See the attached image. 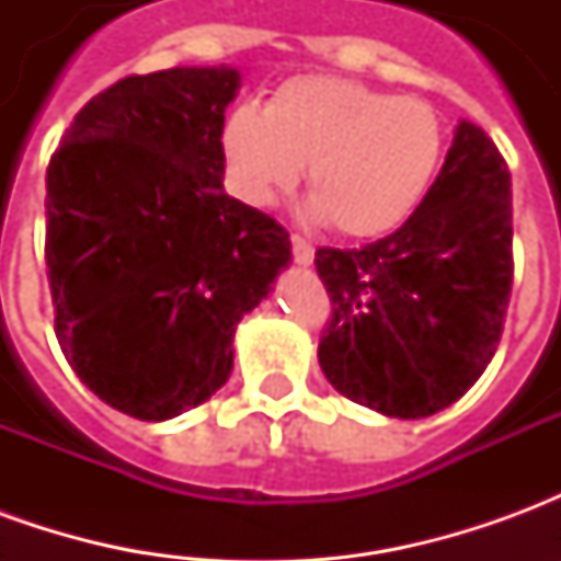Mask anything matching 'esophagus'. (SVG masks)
I'll use <instances>...</instances> for the list:
<instances>
[{
	"label": "esophagus",
	"mask_w": 561,
	"mask_h": 561,
	"mask_svg": "<svg viewBox=\"0 0 561 561\" xmlns=\"http://www.w3.org/2000/svg\"><path fill=\"white\" fill-rule=\"evenodd\" d=\"M291 255L297 264H304V267H309L312 261H316V249H312V243L309 240H304L300 233H294L291 237Z\"/></svg>",
	"instance_id": "esophagus-1"
}]
</instances>
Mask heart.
Returning a JSON list of instances; mask_svg holds the SVG:
<instances>
[{"label":"heart","instance_id":"b5f03b06","mask_svg":"<svg viewBox=\"0 0 561 561\" xmlns=\"http://www.w3.org/2000/svg\"><path fill=\"white\" fill-rule=\"evenodd\" d=\"M221 147L245 201L273 204L306 164L312 213L364 240L400 228L417 209L442 168L445 126L417 95L306 75L285 80L264 111H231Z\"/></svg>","mask_w":561,"mask_h":561}]
</instances>
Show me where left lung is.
Segmentation results:
<instances>
[{
	"label": "left lung",
	"mask_w": 561,
	"mask_h": 561,
	"mask_svg": "<svg viewBox=\"0 0 561 561\" xmlns=\"http://www.w3.org/2000/svg\"><path fill=\"white\" fill-rule=\"evenodd\" d=\"M511 171L474 123H459L421 207L360 249H318L330 321L318 364L342 397L388 417H430L493 360L505 328Z\"/></svg>",
	"instance_id": "8db88e82"
}]
</instances>
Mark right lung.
I'll return each instance as SVG.
<instances>
[{
	"label": "right lung",
	"instance_id": "1",
	"mask_svg": "<svg viewBox=\"0 0 561 561\" xmlns=\"http://www.w3.org/2000/svg\"><path fill=\"white\" fill-rule=\"evenodd\" d=\"M233 68L131 75L80 107L47 164L56 340L111 409L168 421L228 381L233 330L288 261L279 221L225 192Z\"/></svg>",
	"mask_w": 561,
	"mask_h": 561
}]
</instances>
